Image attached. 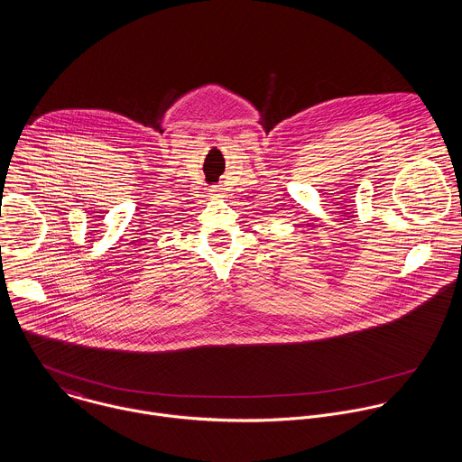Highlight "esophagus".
<instances>
[{"label": "esophagus", "mask_w": 462, "mask_h": 462, "mask_svg": "<svg viewBox=\"0 0 462 462\" xmlns=\"http://www.w3.org/2000/svg\"><path fill=\"white\" fill-rule=\"evenodd\" d=\"M210 194H212V198H219L223 194V189L221 187H212Z\"/></svg>", "instance_id": "34e87169"}]
</instances>
